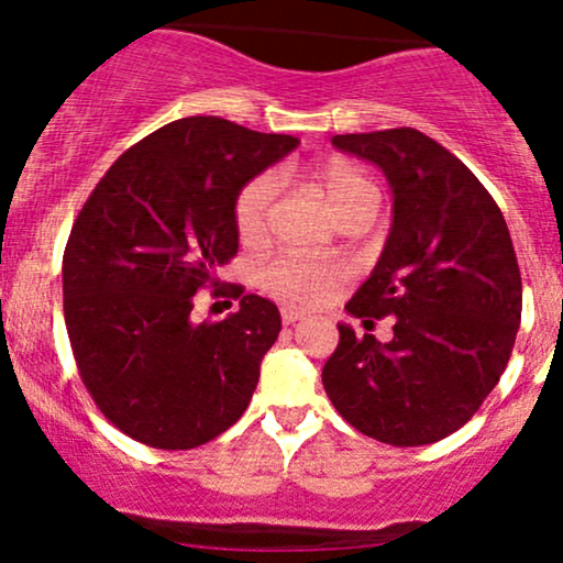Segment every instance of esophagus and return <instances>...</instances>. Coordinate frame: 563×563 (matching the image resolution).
Segmentation results:
<instances>
[{
  "instance_id": "obj_1",
  "label": "esophagus",
  "mask_w": 563,
  "mask_h": 563,
  "mask_svg": "<svg viewBox=\"0 0 563 563\" xmlns=\"http://www.w3.org/2000/svg\"><path fill=\"white\" fill-rule=\"evenodd\" d=\"M280 318H283V325H294V322H299L303 318V312H299V309L283 307L280 309Z\"/></svg>"
}]
</instances>
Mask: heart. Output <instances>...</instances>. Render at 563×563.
<instances>
[{
    "mask_svg": "<svg viewBox=\"0 0 563 563\" xmlns=\"http://www.w3.org/2000/svg\"><path fill=\"white\" fill-rule=\"evenodd\" d=\"M312 179L339 222L352 214H360V211H376V185L352 161H322L312 169ZM275 192L277 179L269 172L260 174V177H254L241 187L235 198V230L241 241L256 243L267 235ZM339 277V264L301 260V256H280V260H275L264 269L262 286L275 299L294 303V307H309V303H318L333 288Z\"/></svg>",
    "mask_w": 563,
    "mask_h": 563,
    "instance_id": "b5f03b06",
    "label": "heart"
}]
</instances>
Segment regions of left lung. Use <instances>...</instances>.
<instances>
[{
  "instance_id": "obj_1",
  "label": "left lung",
  "mask_w": 563,
  "mask_h": 563,
  "mask_svg": "<svg viewBox=\"0 0 563 563\" xmlns=\"http://www.w3.org/2000/svg\"><path fill=\"white\" fill-rule=\"evenodd\" d=\"M333 145L389 179L391 232L346 312L391 314L394 339L339 325L322 386L365 437L439 442L471 421L514 352L521 273L508 224L468 166L418 129L335 134Z\"/></svg>"
}]
</instances>
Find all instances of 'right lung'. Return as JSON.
I'll use <instances>...</instances> for the list:
<instances>
[{"label":"right lung","instance_id":"obj_1","mask_svg":"<svg viewBox=\"0 0 563 563\" xmlns=\"http://www.w3.org/2000/svg\"><path fill=\"white\" fill-rule=\"evenodd\" d=\"M299 140L217 115L156 129L106 172L63 254V312L79 376L115 429L156 450L228 431L280 333L269 299L192 320L200 288L238 254L235 198ZM222 294V290H214Z\"/></svg>","mask_w":563,"mask_h":563}]
</instances>
